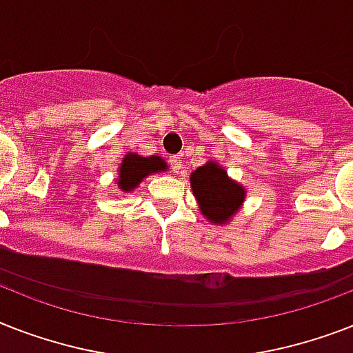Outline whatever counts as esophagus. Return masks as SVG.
I'll return each instance as SVG.
<instances>
[{"mask_svg":"<svg viewBox=\"0 0 353 353\" xmlns=\"http://www.w3.org/2000/svg\"><path fill=\"white\" fill-rule=\"evenodd\" d=\"M169 163H171V169H173L174 173H182V159L180 157H171Z\"/></svg>","mask_w":353,"mask_h":353,"instance_id":"34e87169","label":"esophagus"}]
</instances>
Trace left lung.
<instances>
[{"mask_svg": "<svg viewBox=\"0 0 353 353\" xmlns=\"http://www.w3.org/2000/svg\"><path fill=\"white\" fill-rule=\"evenodd\" d=\"M193 196L200 213L215 225L228 224L241 211L246 200V188L228 176L219 162H208L190 174Z\"/></svg>", "mask_w": 353, "mask_h": 353, "instance_id": "1", "label": "left lung"}]
</instances>
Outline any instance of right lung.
Here are the masks:
<instances>
[{
  "instance_id": "add662e5",
  "label": "right lung",
  "mask_w": 353,
  "mask_h": 353,
  "mask_svg": "<svg viewBox=\"0 0 353 353\" xmlns=\"http://www.w3.org/2000/svg\"><path fill=\"white\" fill-rule=\"evenodd\" d=\"M162 171H168V163L157 154L142 157L138 153H128L122 159V163L118 165V190L122 193H132L149 174L162 173Z\"/></svg>"
}]
</instances>
